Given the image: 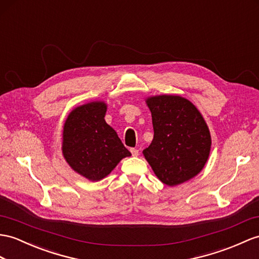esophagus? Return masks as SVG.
Instances as JSON below:
<instances>
[{"label":"esophagus","mask_w":259,"mask_h":259,"mask_svg":"<svg viewBox=\"0 0 259 259\" xmlns=\"http://www.w3.org/2000/svg\"><path fill=\"white\" fill-rule=\"evenodd\" d=\"M131 153H132V155H133L134 157H137L138 155H140V151H138V149H136V148H132L131 149Z\"/></svg>","instance_id":"obj_1"}]
</instances>
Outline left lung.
<instances>
[{"instance_id":"obj_1","label":"left lung","mask_w":259,"mask_h":259,"mask_svg":"<svg viewBox=\"0 0 259 259\" xmlns=\"http://www.w3.org/2000/svg\"><path fill=\"white\" fill-rule=\"evenodd\" d=\"M146 104L154 138L143 154L157 178L169 187L194 178L205 166L212 143L202 114L180 96L148 97Z\"/></svg>"}]
</instances>
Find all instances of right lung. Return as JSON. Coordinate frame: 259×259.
<instances>
[{
	"mask_svg": "<svg viewBox=\"0 0 259 259\" xmlns=\"http://www.w3.org/2000/svg\"><path fill=\"white\" fill-rule=\"evenodd\" d=\"M108 104L93 101L69 113L62 131V155L72 170L90 181L109 176L132 154L105 122Z\"/></svg>",
	"mask_w": 259,
	"mask_h": 259,
	"instance_id": "add662e5",
	"label": "right lung"
}]
</instances>
